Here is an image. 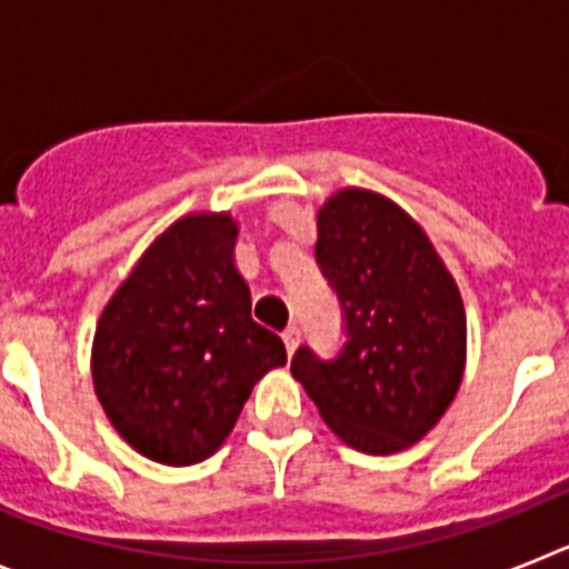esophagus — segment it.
I'll use <instances>...</instances> for the list:
<instances>
[{
  "mask_svg": "<svg viewBox=\"0 0 569 569\" xmlns=\"http://www.w3.org/2000/svg\"><path fill=\"white\" fill-rule=\"evenodd\" d=\"M281 339H284V347H288V353L293 356V350L296 347H299V339H301V330L296 328V325H290L288 330H284V333H281Z\"/></svg>",
  "mask_w": 569,
  "mask_h": 569,
  "instance_id": "34e87169",
  "label": "esophagus"
}]
</instances>
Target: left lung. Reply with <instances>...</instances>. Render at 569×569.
Listing matches in <instances>:
<instances>
[{"mask_svg":"<svg viewBox=\"0 0 569 569\" xmlns=\"http://www.w3.org/2000/svg\"><path fill=\"white\" fill-rule=\"evenodd\" d=\"M316 264L341 305L345 345H301L290 373L339 439L361 453L405 450L445 416L465 370V305L419 224L370 190L319 213Z\"/></svg>","mask_w":569,"mask_h":569,"instance_id":"8db88e82","label":"left lung"}]
</instances>
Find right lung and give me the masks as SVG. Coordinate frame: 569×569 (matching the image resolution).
Returning a JSON list of instances; mask_svg holds the SVG:
<instances>
[{"label":"right lung","instance_id":"1","mask_svg":"<svg viewBox=\"0 0 569 569\" xmlns=\"http://www.w3.org/2000/svg\"><path fill=\"white\" fill-rule=\"evenodd\" d=\"M230 216L176 222L116 290L93 336V385L130 447L162 465L204 461L256 381L288 361L250 316Z\"/></svg>","mask_w":569,"mask_h":569}]
</instances>
